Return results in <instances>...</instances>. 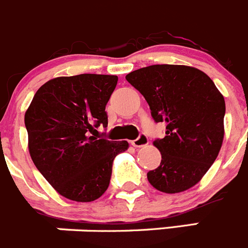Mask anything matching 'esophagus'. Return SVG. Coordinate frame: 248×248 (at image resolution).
Wrapping results in <instances>:
<instances>
[{
  "mask_svg": "<svg viewBox=\"0 0 248 248\" xmlns=\"http://www.w3.org/2000/svg\"><path fill=\"white\" fill-rule=\"evenodd\" d=\"M147 144H149V138H147L145 134H140L139 138H136L135 140H133V141H131V145L135 147H142Z\"/></svg>",
  "mask_w": 248,
  "mask_h": 248,
  "instance_id": "esophagus-1",
  "label": "esophagus"
}]
</instances>
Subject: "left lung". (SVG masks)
Masks as SVG:
<instances>
[{"label": "left lung", "instance_id": "left-lung-1", "mask_svg": "<svg viewBox=\"0 0 248 248\" xmlns=\"http://www.w3.org/2000/svg\"><path fill=\"white\" fill-rule=\"evenodd\" d=\"M125 78L145 97L154 120L167 124L165 138L154 141L162 160L147 179L163 193L189 189L221 149L224 97L208 75L185 65H151Z\"/></svg>", "mask_w": 248, "mask_h": 248}]
</instances>
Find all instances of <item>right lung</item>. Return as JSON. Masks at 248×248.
I'll return each mask as SVG.
<instances>
[{
	"instance_id": "1",
	"label": "right lung",
	"mask_w": 248,
	"mask_h": 248,
	"mask_svg": "<svg viewBox=\"0 0 248 248\" xmlns=\"http://www.w3.org/2000/svg\"><path fill=\"white\" fill-rule=\"evenodd\" d=\"M113 75L56 77L34 94L24 115L29 154L44 178L65 198L93 202L107 190L113 160L128 141H110L96 128L108 124Z\"/></svg>"
}]
</instances>
